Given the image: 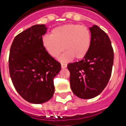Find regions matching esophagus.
Here are the masks:
<instances>
[{"mask_svg": "<svg viewBox=\"0 0 126 126\" xmlns=\"http://www.w3.org/2000/svg\"><path fill=\"white\" fill-rule=\"evenodd\" d=\"M67 65L66 64V63H61V68H62V69H65V68L67 67Z\"/></svg>", "mask_w": 126, "mask_h": 126, "instance_id": "34e87169", "label": "esophagus"}]
</instances>
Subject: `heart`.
Masks as SVG:
<instances>
[{"label": "heart", "instance_id": "heart-1", "mask_svg": "<svg viewBox=\"0 0 126 126\" xmlns=\"http://www.w3.org/2000/svg\"><path fill=\"white\" fill-rule=\"evenodd\" d=\"M43 45L48 53L56 58L65 50L61 57L62 61H69L75 57L82 59L89 51L91 46V33L84 26L69 24L57 27L51 31V35L43 38Z\"/></svg>", "mask_w": 126, "mask_h": 126}]
</instances>
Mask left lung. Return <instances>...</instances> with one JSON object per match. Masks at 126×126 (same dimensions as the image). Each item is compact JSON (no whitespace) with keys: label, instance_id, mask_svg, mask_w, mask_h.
I'll return each instance as SVG.
<instances>
[{"label":"left lung","instance_id":"left-lung-1","mask_svg":"<svg viewBox=\"0 0 126 126\" xmlns=\"http://www.w3.org/2000/svg\"><path fill=\"white\" fill-rule=\"evenodd\" d=\"M89 30V51L82 60L67 65L72 91L83 99L94 98L102 92L110 80L114 63V51L108 35L96 25Z\"/></svg>","mask_w":126,"mask_h":126}]
</instances>
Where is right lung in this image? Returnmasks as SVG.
<instances>
[{
    "label": "right lung",
    "instance_id": "right-lung-1",
    "mask_svg": "<svg viewBox=\"0 0 126 126\" xmlns=\"http://www.w3.org/2000/svg\"><path fill=\"white\" fill-rule=\"evenodd\" d=\"M47 29L44 24L32 26L16 35L10 50L12 83L18 94L30 103L42 104L52 98L53 79L61 68L43 45L42 36Z\"/></svg>",
    "mask_w": 126,
    "mask_h": 126
}]
</instances>
